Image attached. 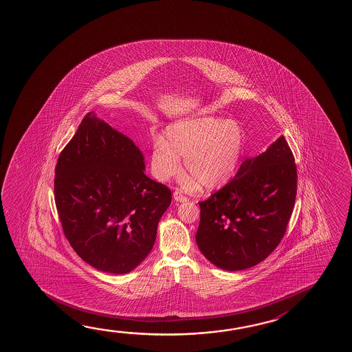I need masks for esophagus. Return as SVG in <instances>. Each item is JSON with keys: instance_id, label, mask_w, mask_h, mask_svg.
Here are the masks:
<instances>
[{"instance_id": "esophagus-1", "label": "esophagus", "mask_w": 352, "mask_h": 352, "mask_svg": "<svg viewBox=\"0 0 352 352\" xmlns=\"http://www.w3.org/2000/svg\"><path fill=\"white\" fill-rule=\"evenodd\" d=\"M173 197L174 200L177 201V202H186V201L189 200V199H188L182 191H179V190L174 191Z\"/></svg>"}]
</instances>
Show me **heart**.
<instances>
[{"label": "heart", "instance_id": "obj_1", "mask_svg": "<svg viewBox=\"0 0 352 352\" xmlns=\"http://www.w3.org/2000/svg\"><path fill=\"white\" fill-rule=\"evenodd\" d=\"M243 128L217 117L185 119L168 125L152 144V173L169 180L180 173V157L196 184L216 188L227 183L238 167L243 150Z\"/></svg>", "mask_w": 352, "mask_h": 352}]
</instances>
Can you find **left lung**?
Segmentation results:
<instances>
[{
    "mask_svg": "<svg viewBox=\"0 0 352 352\" xmlns=\"http://www.w3.org/2000/svg\"><path fill=\"white\" fill-rule=\"evenodd\" d=\"M295 158L281 135L267 151L246 158L222 189L200 204L196 243L224 271L265 260L287 232L296 199Z\"/></svg>",
    "mask_w": 352,
    "mask_h": 352,
    "instance_id": "left-lung-1",
    "label": "left lung"
}]
</instances>
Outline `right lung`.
Instances as JSON below:
<instances>
[{
  "instance_id": "add662e5",
  "label": "right lung",
  "mask_w": 352,
  "mask_h": 352,
  "mask_svg": "<svg viewBox=\"0 0 352 352\" xmlns=\"http://www.w3.org/2000/svg\"><path fill=\"white\" fill-rule=\"evenodd\" d=\"M131 139L89 112L54 169V202L65 238L98 271H133L156 240L172 192L145 174Z\"/></svg>"
}]
</instances>
